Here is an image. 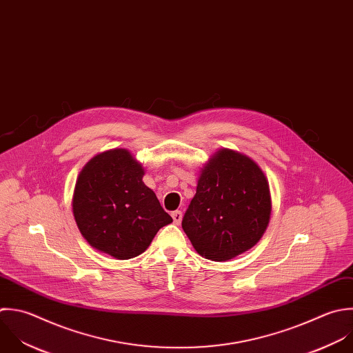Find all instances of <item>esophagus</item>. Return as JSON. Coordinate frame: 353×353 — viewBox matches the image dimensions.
<instances>
[{
  "label": "esophagus",
  "mask_w": 353,
  "mask_h": 353,
  "mask_svg": "<svg viewBox=\"0 0 353 353\" xmlns=\"http://www.w3.org/2000/svg\"><path fill=\"white\" fill-rule=\"evenodd\" d=\"M172 217H173L174 224H180V221L183 219V213L180 210H174V212H172Z\"/></svg>",
  "instance_id": "esophagus-1"
}]
</instances>
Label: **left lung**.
Returning a JSON list of instances; mask_svg holds the SVG:
<instances>
[{"instance_id": "8db88e82", "label": "left lung", "mask_w": 353, "mask_h": 353, "mask_svg": "<svg viewBox=\"0 0 353 353\" xmlns=\"http://www.w3.org/2000/svg\"><path fill=\"white\" fill-rule=\"evenodd\" d=\"M270 216V185L263 170L246 155L221 150L202 170L181 225L202 257L225 261L261 239Z\"/></svg>"}]
</instances>
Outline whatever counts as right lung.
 Returning <instances> with one entry per match:
<instances>
[{
  "label": "right lung",
  "mask_w": 353,
  "mask_h": 353,
  "mask_svg": "<svg viewBox=\"0 0 353 353\" xmlns=\"http://www.w3.org/2000/svg\"><path fill=\"white\" fill-rule=\"evenodd\" d=\"M143 176L141 165L122 148L94 157L81 170L72 212L90 246L118 260L133 259L173 221Z\"/></svg>",
  "instance_id": "add662e5"
}]
</instances>
